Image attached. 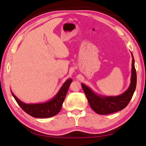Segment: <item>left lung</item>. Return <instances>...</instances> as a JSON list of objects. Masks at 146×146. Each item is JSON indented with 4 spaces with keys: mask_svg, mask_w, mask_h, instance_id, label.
<instances>
[{
    "mask_svg": "<svg viewBox=\"0 0 146 146\" xmlns=\"http://www.w3.org/2000/svg\"><path fill=\"white\" fill-rule=\"evenodd\" d=\"M132 68L131 84L127 90L118 96H100L96 94L84 84H81L91 108L99 115H108L124 109L130 102L137 86V73L135 68V60L132 54Z\"/></svg>",
    "mask_w": 146,
    "mask_h": 146,
    "instance_id": "1",
    "label": "left lung"
}]
</instances>
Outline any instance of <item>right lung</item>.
I'll use <instances>...</instances> for the list:
<instances>
[{
	"label": "right lung",
	"mask_w": 146,
	"mask_h": 146,
	"mask_svg": "<svg viewBox=\"0 0 146 146\" xmlns=\"http://www.w3.org/2000/svg\"><path fill=\"white\" fill-rule=\"evenodd\" d=\"M72 79L69 78L62 86L60 90L52 99L44 103L26 104L20 100L11 92L16 102L26 113L35 118H49L58 114L61 110L62 105L65 99L68 89L72 82Z\"/></svg>",
	"instance_id": "obj_1"
}]
</instances>
